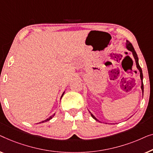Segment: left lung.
<instances>
[{
	"label": "left lung",
	"instance_id": "obj_1",
	"mask_svg": "<svg viewBox=\"0 0 153 153\" xmlns=\"http://www.w3.org/2000/svg\"><path fill=\"white\" fill-rule=\"evenodd\" d=\"M126 48L128 49V51H131V52L132 53V55H133V57H134V59H135V62H136L137 68H138V70L139 71V72H140V78H141V90H142V93H143V73H142V69H141V66H139V58H138V56H137V53L135 52V51H134V47H133V46H132V44H131V43H130V42H129V41H128V40L126 41ZM89 113L91 114V116L92 118H93L94 119H95L96 120H97V121H98V122H100V120H98L97 119H96V118L95 117H94L93 114H92L91 112H90V111H89Z\"/></svg>",
	"mask_w": 153,
	"mask_h": 153
}]
</instances>
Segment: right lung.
I'll list each match as a JSON object with an SVG mask.
<instances>
[{"mask_svg": "<svg viewBox=\"0 0 153 153\" xmlns=\"http://www.w3.org/2000/svg\"><path fill=\"white\" fill-rule=\"evenodd\" d=\"M64 92H65V91H64V93L63 94H62V96H61V98H60V100H61V99H62V96H64ZM55 115V114H53V115H51V117H48V119H46V120H42V121H41V122H39V123H38L37 124H39V123H45V122H47V121H48V120H50L51 119H53V117H54V116Z\"/></svg>", "mask_w": 153, "mask_h": 153, "instance_id": "right-lung-1", "label": "right lung"}]
</instances>
